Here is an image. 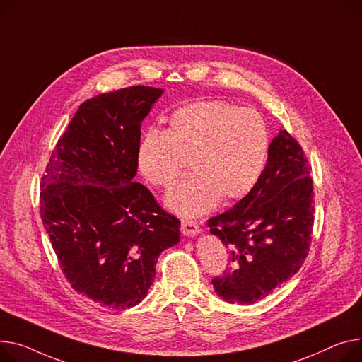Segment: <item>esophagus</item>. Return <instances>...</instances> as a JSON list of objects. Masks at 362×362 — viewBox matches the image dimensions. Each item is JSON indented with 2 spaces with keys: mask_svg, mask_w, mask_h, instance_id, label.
<instances>
[{
  "mask_svg": "<svg viewBox=\"0 0 362 362\" xmlns=\"http://www.w3.org/2000/svg\"><path fill=\"white\" fill-rule=\"evenodd\" d=\"M182 233L186 235V237H195L201 233V227L198 223L195 221H187V220H183L182 221Z\"/></svg>",
  "mask_w": 362,
  "mask_h": 362,
  "instance_id": "1",
  "label": "esophagus"
}]
</instances>
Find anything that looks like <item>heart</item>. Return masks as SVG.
<instances>
[{
  "instance_id": "1",
  "label": "heart",
  "mask_w": 362,
  "mask_h": 362,
  "mask_svg": "<svg viewBox=\"0 0 362 362\" xmlns=\"http://www.w3.org/2000/svg\"><path fill=\"white\" fill-rule=\"evenodd\" d=\"M269 131L262 115L223 100L195 102L168 117L164 132L150 128L136 147L139 172L168 189L186 163L192 176L165 197L172 212L194 218L220 204L243 199L260 180L269 156Z\"/></svg>"
}]
</instances>
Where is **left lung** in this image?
Returning <instances> with one entry per match:
<instances>
[{"instance_id":"1","label":"left lung","mask_w":362,"mask_h":362,"mask_svg":"<svg viewBox=\"0 0 362 362\" xmlns=\"http://www.w3.org/2000/svg\"><path fill=\"white\" fill-rule=\"evenodd\" d=\"M313 212L308 161L300 144L279 131L250 194L208 220L230 250V269L212 279L214 291L231 304H253L296 275L308 253Z\"/></svg>"}]
</instances>
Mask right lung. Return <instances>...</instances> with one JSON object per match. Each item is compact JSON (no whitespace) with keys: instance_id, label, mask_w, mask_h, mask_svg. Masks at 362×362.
<instances>
[{"instance_id":"1","label":"right lung","mask_w":362,"mask_h":362,"mask_svg":"<svg viewBox=\"0 0 362 362\" xmlns=\"http://www.w3.org/2000/svg\"><path fill=\"white\" fill-rule=\"evenodd\" d=\"M164 93L132 86L80 105L40 183V216L78 294L116 310L146 298L180 221L134 177L141 124Z\"/></svg>"}]
</instances>
